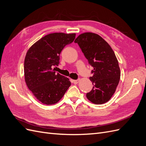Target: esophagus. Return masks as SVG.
Instances as JSON below:
<instances>
[{
    "label": "esophagus",
    "instance_id": "obj_1",
    "mask_svg": "<svg viewBox=\"0 0 146 146\" xmlns=\"http://www.w3.org/2000/svg\"><path fill=\"white\" fill-rule=\"evenodd\" d=\"M79 81H80V79H78V80H72V83H74V84H77Z\"/></svg>",
    "mask_w": 146,
    "mask_h": 146
}]
</instances>
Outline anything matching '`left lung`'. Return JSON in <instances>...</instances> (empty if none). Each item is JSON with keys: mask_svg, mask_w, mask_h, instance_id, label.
Instances as JSON below:
<instances>
[{"mask_svg": "<svg viewBox=\"0 0 146 146\" xmlns=\"http://www.w3.org/2000/svg\"><path fill=\"white\" fill-rule=\"evenodd\" d=\"M74 42L93 68V76L90 77L93 88L86 94L87 99L95 104L107 102L115 92L121 77L115 54L108 42L96 33H82Z\"/></svg>", "mask_w": 146, "mask_h": 146, "instance_id": "8db88e82", "label": "left lung"}]
</instances>
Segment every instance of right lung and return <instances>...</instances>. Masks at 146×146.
Here are the masks:
<instances>
[{
  "label": "right lung",
  "instance_id": "obj_1",
  "mask_svg": "<svg viewBox=\"0 0 146 146\" xmlns=\"http://www.w3.org/2000/svg\"><path fill=\"white\" fill-rule=\"evenodd\" d=\"M75 38L76 33L48 34L33 44L26 54L25 83L33 96L43 104H56L71 85L68 78L56 74L52 68L58 66L61 52Z\"/></svg>",
  "mask_w": 146,
  "mask_h": 146
}]
</instances>
